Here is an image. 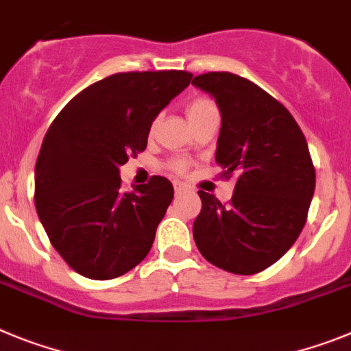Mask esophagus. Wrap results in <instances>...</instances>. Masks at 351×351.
Returning a JSON list of instances; mask_svg holds the SVG:
<instances>
[{"label": "esophagus", "mask_w": 351, "mask_h": 351, "mask_svg": "<svg viewBox=\"0 0 351 351\" xmlns=\"http://www.w3.org/2000/svg\"><path fill=\"white\" fill-rule=\"evenodd\" d=\"M175 193L176 194H182V193H185V191H187V185L185 184H182V182H175Z\"/></svg>", "instance_id": "obj_1"}]
</instances>
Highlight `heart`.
I'll list each match as a JSON object with an SVG mask.
<instances>
[{
  "instance_id": "obj_1",
  "label": "heart",
  "mask_w": 351,
  "mask_h": 351,
  "mask_svg": "<svg viewBox=\"0 0 351 351\" xmlns=\"http://www.w3.org/2000/svg\"><path fill=\"white\" fill-rule=\"evenodd\" d=\"M185 112H187L189 121L194 123V121L208 117V114H217V106H215V102H213L212 99H208V97L197 95L189 100L187 106H185ZM187 167L189 164L185 162V160H182V158L169 162V169L175 173H185L187 171Z\"/></svg>"
}]
</instances>
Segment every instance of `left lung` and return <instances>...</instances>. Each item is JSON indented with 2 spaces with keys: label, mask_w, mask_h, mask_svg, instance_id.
Returning a JSON list of instances; mask_svg holds the SVG:
<instances>
[{
  "label": "left lung",
  "mask_w": 351,
  "mask_h": 351,
  "mask_svg": "<svg viewBox=\"0 0 351 351\" xmlns=\"http://www.w3.org/2000/svg\"><path fill=\"white\" fill-rule=\"evenodd\" d=\"M193 84L215 97V162L222 178H237L230 203L197 193L194 242L215 267L252 276L282 258L306 224L316 185L309 146L291 112L249 79L208 72Z\"/></svg>",
  "instance_id": "obj_1"
}]
</instances>
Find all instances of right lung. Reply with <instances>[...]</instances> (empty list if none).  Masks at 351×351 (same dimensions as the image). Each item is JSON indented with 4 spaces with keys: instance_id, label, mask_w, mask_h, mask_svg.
Instances as JSON below:
<instances>
[{
    "instance_id": "1",
    "label": "right lung",
    "mask_w": 351,
    "mask_h": 351,
    "mask_svg": "<svg viewBox=\"0 0 351 351\" xmlns=\"http://www.w3.org/2000/svg\"><path fill=\"white\" fill-rule=\"evenodd\" d=\"M185 70L120 72L84 88L60 111L35 166V206L72 270L114 279L150 252L175 191L152 176L121 191L120 166L145 152L152 121L189 86Z\"/></svg>"
}]
</instances>
